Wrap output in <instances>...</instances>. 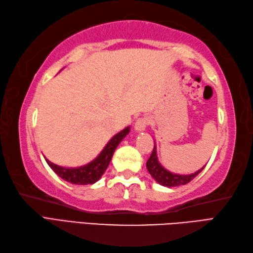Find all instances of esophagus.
Instances as JSON below:
<instances>
[{"instance_id":"34e87169","label":"esophagus","mask_w":253,"mask_h":253,"mask_svg":"<svg viewBox=\"0 0 253 253\" xmlns=\"http://www.w3.org/2000/svg\"><path fill=\"white\" fill-rule=\"evenodd\" d=\"M149 121L151 120H149V118L146 116L138 118V119L135 121V123H134V128L138 132L144 131L146 128V126L149 125Z\"/></svg>"}]
</instances>
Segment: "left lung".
Wrapping results in <instances>:
<instances>
[{"label": "left lung", "mask_w": 253, "mask_h": 253, "mask_svg": "<svg viewBox=\"0 0 253 253\" xmlns=\"http://www.w3.org/2000/svg\"><path fill=\"white\" fill-rule=\"evenodd\" d=\"M204 167L191 174H177V173L170 172L168 170L165 169L161 165V163L158 162L156 145H154L153 152L146 163V168L148 170V172L151 173V176L156 180V182L164 185V187H168V188L178 187V185H183V184L189 183L191 180H193L195 177H197L201 171H202Z\"/></svg>", "instance_id": "8db88e82"}]
</instances>
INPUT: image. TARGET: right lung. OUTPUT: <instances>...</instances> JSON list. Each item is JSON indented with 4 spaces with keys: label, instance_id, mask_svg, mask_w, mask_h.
<instances>
[{
    "label": "right lung",
    "instance_id": "1",
    "mask_svg": "<svg viewBox=\"0 0 253 253\" xmlns=\"http://www.w3.org/2000/svg\"><path fill=\"white\" fill-rule=\"evenodd\" d=\"M128 132H130V126H126L116 134L111 140L107 143L105 148L102 149L101 153L98 155L94 161L89 164L84 165V166L77 168H65L61 167L51 163L45 158V162L50 166V168L65 181L71 182L73 184H92L98 181L101 178L102 174L106 171L107 167L109 166V163L112 158L113 153H115L117 146L119 145L120 142L125 138Z\"/></svg>",
    "mask_w": 253,
    "mask_h": 253
}]
</instances>
